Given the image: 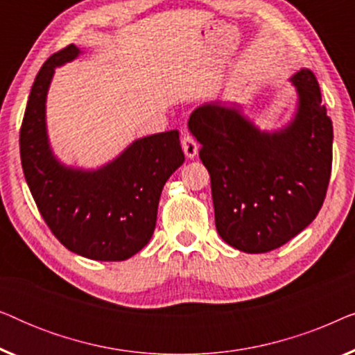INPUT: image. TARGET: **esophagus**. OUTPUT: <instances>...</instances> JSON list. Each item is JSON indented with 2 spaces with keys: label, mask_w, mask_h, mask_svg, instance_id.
<instances>
[{
  "label": "esophagus",
  "mask_w": 355,
  "mask_h": 355,
  "mask_svg": "<svg viewBox=\"0 0 355 355\" xmlns=\"http://www.w3.org/2000/svg\"><path fill=\"white\" fill-rule=\"evenodd\" d=\"M181 144H182L184 155H186V157H187L189 159H192V158L197 157V153H198V145H197L196 140L192 139V135L184 134L182 139H181Z\"/></svg>",
  "instance_id": "1"
}]
</instances>
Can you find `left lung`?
I'll list each match as a JSON object with an SVG mask.
<instances>
[{"instance_id":"1","label":"left lung","mask_w":355,"mask_h":355,"mask_svg":"<svg viewBox=\"0 0 355 355\" xmlns=\"http://www.w3.org/2000/svg\"><path fill=\"white\" fill-rule=\"evenodd\" d=\"M297 103L278 129H261L242 105L208 101L189 130L210 173L218 234L245 254L278 249L318 215L331 174L333 123L317 77L307 67L289 77Z\"/></svg>"}]
</instances>
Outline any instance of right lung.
I'll list each match as a JSON object with an SVG mask.
<instances>
[{"label":"right lung","instance_id":"obj_1","mask_svg":"<svg viewBox=\"0 0 355 355\" xmlns=\"http://www.w3.org/2000/svg\"><path fill=\"white\" fill-rule=\"evenodd\" d=\"M82 53L69 45L48 58L35 77L19 139L24 176L66 249L90 260H128L152 239L159 196L184 153L178 130H168L134 140L98 168L62 163L48 137L46 96L56 67Z\"/></svg>","mask_w":355,"mask_h":355}]
</instances>
